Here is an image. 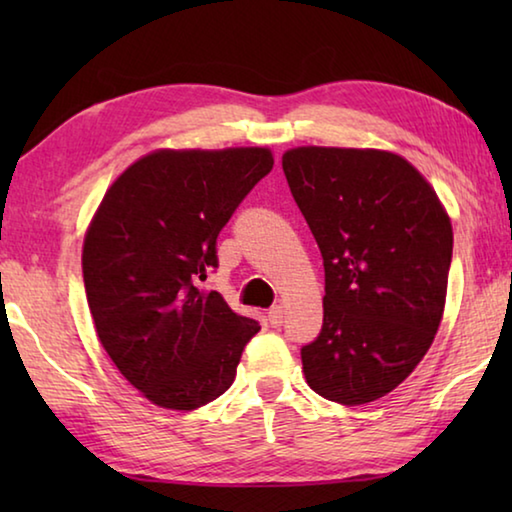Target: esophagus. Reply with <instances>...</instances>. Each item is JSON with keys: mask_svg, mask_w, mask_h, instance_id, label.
Here are the masks:
<instances>
[{"mask_svg": "<svg viewBox=\"0 0 512 512\" xmlns=\"http://www.w3.org/2000/svg\"><path fill=\"white\" fill-rule=\"evenodd\" d=\"M268 323H271V327H280L284 323V307H271V311H268Z\"/></svg>", "mask_w": 512, "mask_h": 512, "instance_id": "1", "label": "esophagus"}]
</instances>
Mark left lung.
<instances>
[{
	"instance_id": "obj_1",
	"label": "left lung",
	"mask_w": 512,
	"mask_h": 512,
	"mask_svg": "<svg viewBox=\"0 0 512 512\" xmlns=\"http://www.w3.org/2000/svg\"><path fill=\"white\" fill-rule=\"evenodd\" d=\"M323 255V329L300 350L311 391L345 406L395 391L443 320L454 232L429 180L381 149L298 146L282 155Z\"/></svg>"
}]
</instances>
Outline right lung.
I'll return each mask as SVG.
<instances>
[{
	"instance_id": "1",
	"label": "right lung",
	"mask_w": 512,
	"mask_h": 512,
	"mask_svg": "<svg viewBox=\"0 0 512 512\" xmlns=\"http://www.w3.org/2000/svg\"><path fill=\"white\" fill-rule=\"evenodd\" d=\"M273 169L266 146L158 149L119 173L83 239L94 329L146 400L194 411L232 386L257 320L219 291L198 289L216 266V237Z\"/></svg>"
}]
</instances>
